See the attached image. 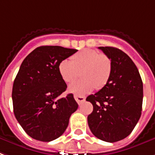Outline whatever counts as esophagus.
<instances>
[{
	"instance_id": "esophagus-1",
	"label": "esophagus",
	"mask_w": 155,
	"mask_h": 155,
	"mask_svg": "<svg viewBox=\"0 0 155 155\" xmlns=\"http://www.w3.org/2000/svg\"><path fill=\"white\" fill-rule=\"evenodd\" d=\"M74 98H75V101H77V103L79 105L82 103L83 101H85V97L83 96H80V95H74Z\"/></svg>"
}]
</instances>
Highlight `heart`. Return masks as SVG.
Masks as SVG:
<instances>
[{
	"mask_svg": "<svg viewBox=\"0 0 155 155\" xmlns=\"http://www.w3.org/2000/svg\"><path fill=\"white\" fill-rule=\"evenodd\" d=\"M110 59L94 49H85L64 59L59 63L58 71L61 77L67 84L72 83L80 76L82 78L69 86V91L79 95H84L103 88L111 75Z\"/></svg>",
	"mask_w": 155,
	"mask_h": 155,
	"instance_id": "heart-1",
	"label": "heart"
}]
</instances>
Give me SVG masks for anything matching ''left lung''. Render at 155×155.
<instances>
[{"instance_id":"obj_1","label":"left lung","mask_w":155,"mask_h":155,"mask_svg":"<svg viewBox=\"0 0 155 155\" xmlns=\"http://www.w3.org/2000/svg\"><path fill=\"white\" fill-rule=\"evenodd\" d=\"M112 64L111 75L103 88L86 98L93 104L88 116L91 132L106 142H116L133 132L140 119L143 84L137 67L122 50L98 47Z\"/></svg>"}]
</instances>
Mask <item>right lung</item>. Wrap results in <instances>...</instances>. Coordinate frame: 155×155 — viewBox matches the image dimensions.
<instances>
[{"instance_id": "obj_1", "label": "right lung", "mask_w": 155, "mask_h": 155, "mask_svg": "<svg viewBox=\"0 0 155 155\" xmlns=\"http://www.w3.org/2000/svg\"><path fill=\"white\" fill-rule=\"evenodd\" d=\"M78 50L61 46H41L23 60L13 84L15 118L31 137L51 141L62 136L77 110L72 93L58 98L67 86L59 63Z\"/></svg>"}]
</instances>
